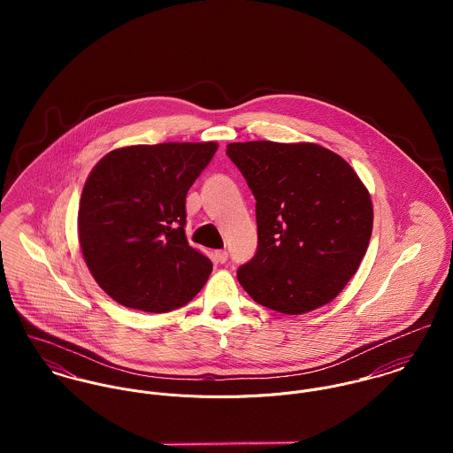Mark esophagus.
<instances>
[{"mask_svg": "<svg viewBox=\"0 0 453 453\" xmlns=\"http://www.w3.org/2000/svg\"><path fill=\"white\" fill-rule=\"evenodd\" d=\"M214 258H216L218 263H225V261L228 259V253H226L225 250H221V251H216V253H214Z\"/></svg>", "mask_w": 453, "mask_h": 453, "instance_id": "obj_1", "label": "esophagus"}]
</instances>
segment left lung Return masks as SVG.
I'll list each match as a JSON object with an SVG mask.
<instances>
[{"instance_id":"left-lung-1","label":"left lung","mask_w":453,"mask_h":453,"mask_svg":"<svg viewBox=\"0 0 453 453\" xmlns=\"http://www.w3.org/2000/svg\"><path fill=\"white\" fill-rule=\"evenodd\" d=\"M257 198L258 251L237 272L266 309L302 316L334 300L365 257L373 203L356 171L316 142H230Z\"/></svg>"}]
</instances>
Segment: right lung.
Here are the masks:
<instances>
[{"label":"right lung","instance_id":"obj_1","mask_svg":"<svg viewBox=\"0 0 453 453\" xmlns=\"http://www.w3.org/2000/svg\"><path fill=\"white\" fill-rule=\"evenodd\" d=\"M218 142L134 144L90 171L78 207V242L99 288L151 314L183 307L212 263L187 241V194Z\"/></svg>","mask_w":453,"mask_h":453}]
</instances>
